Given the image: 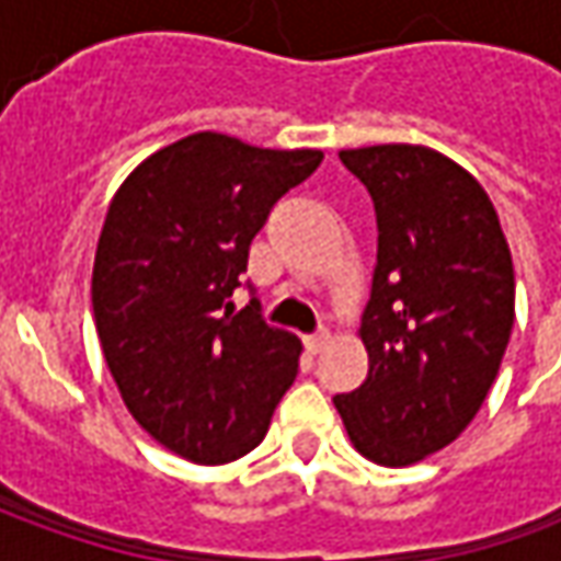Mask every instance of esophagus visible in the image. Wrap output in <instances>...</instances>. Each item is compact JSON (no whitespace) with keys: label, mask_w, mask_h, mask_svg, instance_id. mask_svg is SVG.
Wrapping results in <instances>:
<instances>
[{"label":"esophagus","mask_w":561,"mask_h":561,"mask_svg":"<svg viewBox=\"0 0 561 561\" xmlns=\"http://www.w3.org/2000/svg\"><path fill=\"white\" fill-rule=\"evenodd\" d=\"M328 340H331L328 331H314V334L306 336V350H309V353H321V350L328 346Z\"/></svg>","instance_id":"obj_1"}]
</instances>
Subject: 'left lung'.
Segmentation results:
<instances>
[{"mask_svg":"<svg viewBox=\"0 0 561 561\" xmlns=\"http://www.w3.org/2000/svg\"><path fill=\"white\" fill-rule=\"evenodd\" d=\"M377 218L362 312L368 377L334 405L377 465H412L453 443L481 402L515 321L512 255L484 186L424 146L346 149Z\"/></svg>","mask_w":561,"mask_h":561,"instance_id":"1","label":"left lung"}]
</instances>
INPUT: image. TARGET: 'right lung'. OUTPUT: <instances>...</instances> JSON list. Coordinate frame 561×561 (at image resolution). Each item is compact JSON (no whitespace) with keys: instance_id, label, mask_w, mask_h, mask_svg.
Here are the masks:
<instances>
[{"instance_id":"obj_1","label":"right lung","mask_w":561,"mask_h":561,"mask_svg":"<svg viewBox=\"0 0 561 561\" xmlns=\"http://www.w3.org/2000/svg\"><path fill=\"white\" fill-rule=\"evenodd\" d=\"M318 149H255L225 134L164 146L121 184L99 233L93 314L108 371L171 453L225 465L255 449L299 371V340L243 280L249 247ZM247 283L237 313L229 296Z\"/></svg>"}]
</instances>
